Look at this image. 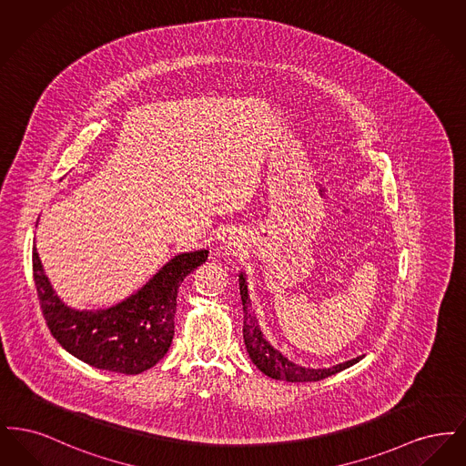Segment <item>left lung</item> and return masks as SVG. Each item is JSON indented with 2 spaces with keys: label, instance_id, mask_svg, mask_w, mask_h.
Wrapping results in <instances>:
<instances>
[{
  "label": "left lung",
  "instance_id": "obj_1",
  "mask_svg": "<svg viewBox=\"0 0 466 466\" xmlns=\"http://www.w3.org/2000/svg\"><path fill=\"white\" fill-rule=\"evenodd\" d=\"M239 289H241V300H243V337L246 351L251 358V361L257 365V369L260 372H264L266 376L278 379V380H287V382H316L325 377L333 376L340 370H346L348 367L355 365L356 361L361 360V356H358L355 360L339 363L332 369H306V367L295 365L293 361H289L287 356L276 351L264 339L262 330L258 327V321H257V316L251 309V302L248 297V287H246L243 274L239 276Z\"/></svg>",
  "mask_w": 466,
  "mask_h": 466
}]
</instances>
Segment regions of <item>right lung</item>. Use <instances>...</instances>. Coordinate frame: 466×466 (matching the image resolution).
Here are the masks:
<instances>
[{
    "label": "right lung",
    "mask_w": 466,
    "mask_h": 466,
    "mask_svg": "<svg viewBox=\"0 0 466 466\" xmlns=\"http://www.w3.org/2000/svg\"><path fill=\"white\" fill-rule=\"evenodd\" d=\"M206 258V249L177 255L127 300L97 312L69 309L57 299L36 248L33 278L45 323L67 353L99 370L134 376L152 369L167 353L179 285Z\"/></svg>",
    "instance_id": "obj_1"
}]
</instances>
